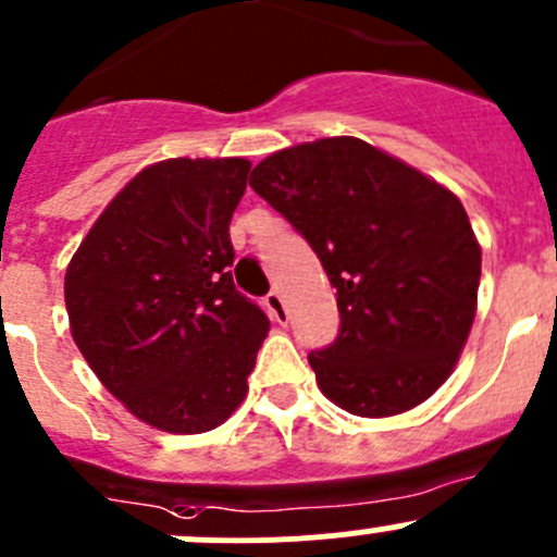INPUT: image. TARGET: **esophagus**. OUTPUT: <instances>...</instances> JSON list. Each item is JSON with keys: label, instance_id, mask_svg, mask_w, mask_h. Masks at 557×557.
<instances>
[{"label": "esophagus", "instance_id": "obj_1", "mask_svg": "<svg viewBox=\"0 0 557 557\" xmlns=\"http://www.w3.org/2000/svg\"><path fill=\"white\" fill-rule=\"evenodd\" d=\"M265 302H268V308H271V317L276 319L278 324H284L286 322V302H284V297H281V292L273 289L271 295L265 297Z\"/></svg>", "mask_w": 557, "mask_h": 557}]
</instances>
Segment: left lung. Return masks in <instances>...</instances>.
<instances>
[{
  "label": "left lung",
  "instance_id": "left-lung-1",
  "mask_svg": "<svg viewBox=\"0 0 557 557\" xmlns=\"http://www.w3.org/2000/svg\"><path fill=\"white\" fill-rule=\"evenodd\" d=\"M249 184L338 292V338L308 355L319 389L373 420L431 398L476 317L482 249L458 195L349 135L281 148Z\"/></svg>",
  "mask_w": 557,
  "mask_h": 557
}]
</instances>
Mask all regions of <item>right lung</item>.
I'll return each mask as SVG.
<instances>
[{
	"mask_svg": "<svg viewBox=\"0 0 557 557\" xmlns=\"http://www.w3.org/2000/svg\"><path fill=\"white\" fill-rule=\"evenodd\" d=\"M249 170L244 157L148 164L67 265L75 346L108 393L157 431L222 425L244 404L271 330L230 273V219Z\"/></svg>",
	"mask_w": 557,
	"mask_h": 557,
	"instance_id": "obj_1",
	"label": "right lung"
}]
</instances>
